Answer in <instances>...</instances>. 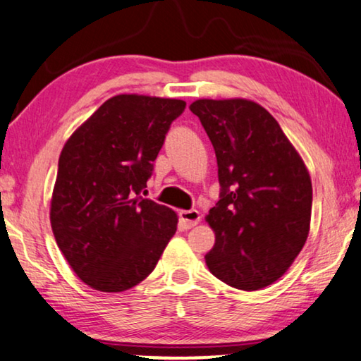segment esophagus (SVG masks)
Returning a JSON list of instances; mask_svg holds the SVG:
<instances>
[{
  "label": "esophagus",
  "instance_id": "1",
  "mask_svg": "<svg viewBox=\"0 0 361 361\" xmlns=\"http://www.w3.org/2000/svg\"><path fill=\"white\" fill-rule=\"evenodd\" d=\"M179 221L182 228H192L200 222V212L197 209L190 211H180L179 212Z\"/></svg>",
  "mask_w": 361,
  "mask_h": 361
}]
</instances>
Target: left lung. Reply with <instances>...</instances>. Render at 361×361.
<instances>
[{
    "label": "left lung",
    "instance_id": "left-lung-1",
    "mask_svg": "<svg viewBox=\"0 0 361 361\" xmlns=\"http://www.w3.org/2000/svg\"><path fill=\"white\" fill-rule=\"evenodd\" d=\"M190 110L219 168V202L206 216L216 243L206 265L232 288L269 286L289 269L309 235V171L279 121L252 100L200 99Z\"/></svg>",
    "mask_w": 361,
    "mask_h": 361
}]
</instances>
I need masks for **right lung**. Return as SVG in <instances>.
Wrapping results in <instances>:
<instances>
[{"label": "right lung", "mask_w": 361, "mask_h": 361, "mask_svg": "<svg viewBox=\"0 0 361 361\" xmlns=\"http://www.w3.org/2000/svg\"><path fill=\"white\" fill-rule=\"evenodd\" d=\"M184 110V100L120 94L63 145L52 232L70 267L97 291H126L145 280L176 233V212L140 193Z\"/></svg>", "instance_id": "obj_1"}]
</instances>
